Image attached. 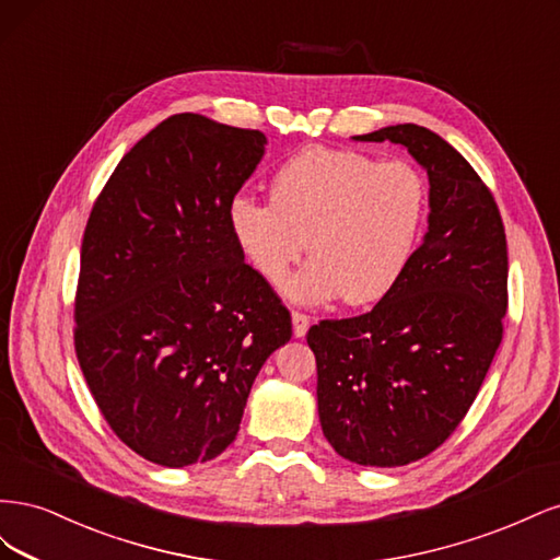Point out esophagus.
I'll use <instances>...</instances> for the list:
<instances>
[{
  "label": "esophagus",
  "instance_id": "1",
  "mask_svg": "<svg viewBox=\"0 0 560 560\" xmlns=\"http://www.w3.org/2000/svg\"><path fill=\"white\" fill-rule=\"evenodd\" d=\"M308 327H311V317H308L306 313L294 311V313H292V329H294V336H296V338H303V336H306Z\"/></svg>",
  "mask_w": 560,
  "mask_h": 560
}]
</instances>
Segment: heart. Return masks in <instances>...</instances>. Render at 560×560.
I'll return each mask as SVG.
<instances>
[{
    "label": "heart",
    "instance_id": "obj_1",
    "mask_svg": "<svg viewBox=\"0 0 560 560\" xmlns=\"http://www.w3.org/2000/svg\"><path fill=\"white\" fill-rule=\"evenodd\" d=\"M270 202L238 196L229 229L247 264L282 287L294 264L315 257L290 284L301 303L341 296L369 306L409 268L428 214V186L406 161L378 163L360 151L308 147L268 184Z\"/></svg>",
    "mask_w": 560,
    "mask_h": 560
}]
</instances>
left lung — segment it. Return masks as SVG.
<instances>
[{
    "instance_id": "1",
    "label": "left lung",
    "mask_w": 560,
    "mask_h": 560,
    "mask_svg": "<svg viewBox=\"0 0 560 560\" xmlns=\"http://www.w3.org/2000/svg\"><path fill=\"white\" fill-rule=\"evenodd\" d=\"M352 140L409 151L428 171L430 217L393 292L308 329L317 413L346 460L401 467L442 446L479 395L502 341L506 238L493 194L436 132L399 124Z\"/></svg>"
}]
</instances>
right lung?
<instances>
[{
  "label": "right lung",
  "instance_id": "right-lung-1",
  "mask_svg": "<svg viewBox=\"0 0 560 560\" xmlns=\"http://www.w3.org/2000/svg\"><path fill=\"white\" fill-rule=\"evenodd\" d=\"M264 151L259 130L175 114L121 159L89 217L77 358L109 428L149 463L226 451L259 369L292 338L229 229Z\"/></svg>",
  "mask_w": 560,
  "mask_h": 560
}]
</instances>
